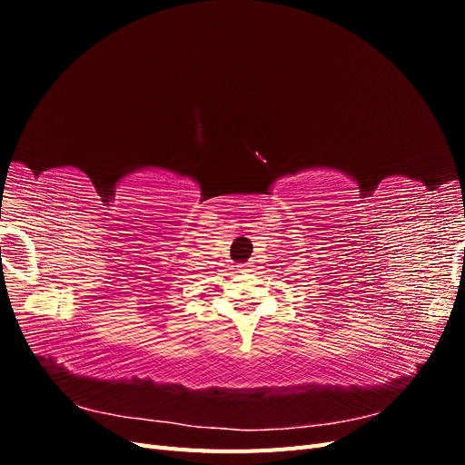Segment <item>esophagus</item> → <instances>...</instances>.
Returning <instances> with one entry per match:
<instances>
[{"mask_svg":"<svg viewBox=\"0 0 465 465\" xmlns=\"http://www.w3.org/2000/svg\"><path fill=\"white\" fill-rule=\"evenodd\" d=\"M252 265H242V272H250Z\"/></svg>","mask_w":465,"mask_h":465,"instance_id":"1","label":"esophagus"}]
</instances>
